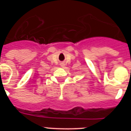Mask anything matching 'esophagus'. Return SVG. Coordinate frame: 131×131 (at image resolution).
Segmentation results:
<instances>
[{
	"mask_svg": "<svg viewBox=\"0 0 131 131\" xmlns=\"http://www.w3.org/2000/svg\"><path fill=\"white\" fill-rule=\"evenodd\" d=\"M61 66L62 67H64V63H61Z\"/></svg>",
	"mask_w": 131,
	"mask_h": 131,
	"instance_id": "esophagus-1",
	"label": "esophagus"
}]
</instances>
